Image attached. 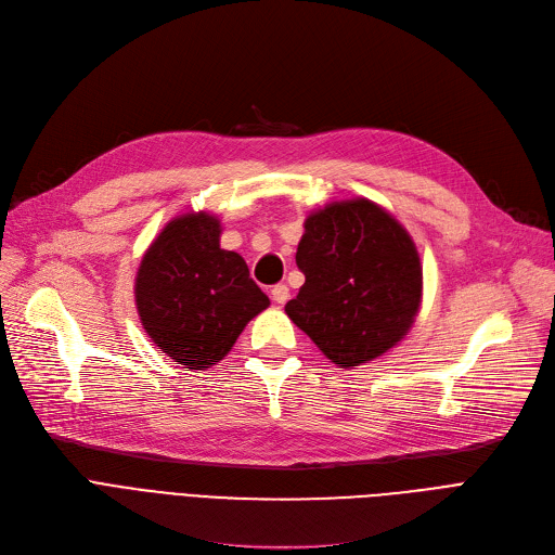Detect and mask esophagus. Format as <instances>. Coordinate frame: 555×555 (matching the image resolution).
<instances>
[{
    "label": "esophagus",
    "mask_w": 555,
    "mask_h": 555,
    "mask_svg": "<svg viewBox=\"0 0 555 555\" xmlns=\"http://www.w3.org/2000/svg\"><path fill=\"white\" fill-rule=\"evenodd\" d=\"M287 299H289V287H287L285 283H279V285L272 287V301H274V304L283 306Z\"/></svg>",
    "instance_id": "1"
}]
</instances>
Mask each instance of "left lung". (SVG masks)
<instances>
[{"mask_svg": "<svg viewBox=\"0 0 555 555\" xmlns=\"http://www.w3.org/2000/svg\"><path fill=\"white\" fill-rule=\"evenodd\" d=\"M297 266L306 283L285 314L339 369L385 356L412 331L423 301L421 256L377 202L351 197L310 211Z\"/></svg>", "mask_w": 555, "mask_h": 555, "instance_id": "8db88e82", "label": "left lung"}]
</instances>
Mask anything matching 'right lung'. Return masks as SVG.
<instances>
[{"label":"right lung","instance_id":"obj_1","mask_svg":"<svg viewBox=\"0 0 555 555\" xmlns=\"http://www.w3.org/2000/svg\"><path fill=\"white\" fill-rule=\"evenodd\" d=\"M216 214L189 211L164 224L134 276L139 322L155 346L189 371L220 362L270 306L241 254L220 247Z\"/></svg>","mask_w":555,"mask_h":555}]
</instances>
